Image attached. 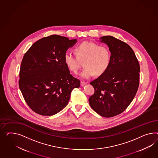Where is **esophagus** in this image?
<instances>
[{
    "mask_svg": "<svg viewBox=\"0 0 158 158\" xmlns=\"http://www.w3.org/2000/svg\"><path fill=\"white\" fill-rule=\"evenodd\" d=\"M86 84H87V82H85V81H81V86L85 85Z\"/></svg>",
    "mask_w": 158,
    "mask_h": 158,
    "instance_id": "1",
    "label": "esophagus"
}]
</instances>
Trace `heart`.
<instances>
[{
  "label": "heart",
  "instance_id": "obj_1",
  "mask_svg": "<svg viewBox=\"0 0 158 158\" xmlns=\"http://www.w3.org/2000/svg\"><path fill=\"white\" fill-rule=\"evenodd\" d=\"M77 55L67 52L64 55V62L70 71L77 73L80 68V60L85 59V67L79 73L83 79H89L96 73L101 75L105 73L110 64L111 55L108 48L99 46L97 43L84 41L76 48Z\"/></svg>",
  "mask_w": 158,
  "mask_h": 158
}]
</instances>
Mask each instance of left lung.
Segmentation results:
<instances>
[{"label":"left lung","instance_id":"8db88e82","mask_svg":"<svg viewBox=\"0 0 158 158\" xmlns=\"http://www.w3.org/2000/svg\"><path fill=\"white\" fill-rule=\"evenodd\" d=\"M100 39L109 48L110 64L105 73L90 82L95 92L89 101L99 115L109 118L123 113L132 101L139 85L140 65L127 43L111 35Z\"/></svg>","mask_w":158,"mask_h":158}]
</instances>
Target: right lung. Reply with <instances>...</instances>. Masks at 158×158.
Listing matches in <instances>:
<instances>
[{"label":"right lung","mask_w":158,"mask_h":158,"mask_svg":"<svg viewBox=\"0 0 158 158\" xmlns=\"http://www.w3.org/2000/svg\"><path fill=\"white\" fill-rule=\"evenodd\" d=\"M76 39L58 35L34 43L23 57L19 86L27 105L35 113L53 115L68 105L71 93L81 81L73 77L64 62V55Z\"/></svg>","instance_id":"right-lung-1"}]
</instances>
